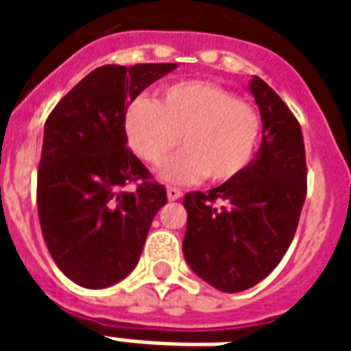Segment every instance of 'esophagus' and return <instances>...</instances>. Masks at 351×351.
<instances>
[{
    "instance_id": "1",
    "label": "esophagus",
    "mask_w": 351,
    "mask_h": 351,
    "mask_svg": "<svg viewBox=\"0 0 351 351\" xmlns=\"http://www.w3.org/2000/svg\"><path fill=\"white\" fill-rule=\"evenodd\" d=\"M167 197L169 201H176V199L182 197V190H178V188H173V186H169L167 188Z\"/></svg>"
}]
</instances>
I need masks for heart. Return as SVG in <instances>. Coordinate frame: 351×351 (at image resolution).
Here are the masks:
<instances>
[{"mask_svg":"<svg viewBox=\"0 0 351 351\" xmlns=\"http://www.w3.org/2000/svg\"><path fill=\"white\" fill-rule=\"evenodd\" d=\"M123 130L131 150L152 167L163 165L180 141L184 150L163 169L165 180L206 176L210 182H226L250 163L261 114L214 82L186 80L165 86L154 101H133Z\"/></svg>","mask_w":351,"mask_h":351,"instance_id":"obj_1","label":"heart"}]
</instances>
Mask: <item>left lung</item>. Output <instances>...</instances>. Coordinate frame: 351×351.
Wrapping results in <instances>:
<instances>
[{
  "mask_svg": "<svg viewBox=\"0 0 351 351\" xmlns=\"http://www.w3.org/2000/svg\"><path fill=\"white\" fill-rule=\"evenodd\" d=\"M263 141L241 175L184 197V258L199 278L237 293L272 272L293 241L306 197L301 125L280 95L254 77Z\"/></svg>",
  "mask_w": 351,
  "mask_h": 351,
  "instance_id": "8db88e82",
  "label": "left lung"
}]
</instances>
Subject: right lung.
Segmentation results:
<instances>
[{
	"label": "right lung",
	"mask_w": 351,
	"mask_h": 351,
	"mask_svg": "<svg viewBox=\"0 0 351 351\" xmlns=\"http://www.w3.org/2000/svg\"><path fill=\"white\" fill-rule=\"evenodd\" d=\"M175 64L103 65L52 108L37 171L43 239L60 271L88 289L138 263L167 190L128 148L125 110Z\"/></svg>",
	"instance_id": "1"
}]
</instances>
